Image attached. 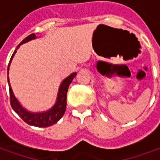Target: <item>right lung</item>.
Listing matches in <instances>:
<instances>
[{
	"instance_id": "add662e5",
	"label": "right lung",
	"mask_w": 160,
	"mask_h": 160,
	"mask_svg": "<svg viewBox=\"0 0 160 160\" xmlns=\"http://www.w3.org/2000/svg\"><path fill=\"white\" fill-rule=\"evenodd\" d=\"M35 38H36V35L31 34L30 36L26 37L21 43L19 44L16 47V50L20 47L21 45ZM16 50L12 54V56L11 57V60L9 62L8 68H7V75L9 74V67L11 65V60L16 54ZM75 75H76V73H73L63 80L59 87V90H58L57 97L55 101V105L51 107V109H47V110H43V111H34V110L28 109L27 108L23 106L14 95L11 85H9L10 102H11L12 109L24 121L26 122V124H30V125L37 127H48L53 125L56 122L59 121L65 114V109H66V95H67L68 88H69L70 83L72 82L73 78L75 77ZM7 80H8L9 83V77H7Z\"/></svg>"
}]
</instances>
